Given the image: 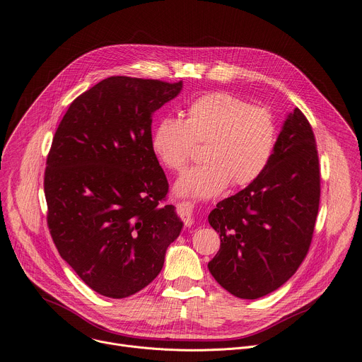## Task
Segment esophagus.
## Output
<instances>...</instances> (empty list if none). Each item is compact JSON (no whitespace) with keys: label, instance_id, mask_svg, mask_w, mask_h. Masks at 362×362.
<instances>
[{"label":"esophagus","instance_id":"34e87169","mask_svg":"<svg viewBox=\"0 0 362 362\" xmlns=\"http://www.w3.org/2000/svg\"><path fill=\"white\" fill-rule=\"evenodd\" d=\"M178 211L187 225H191L194 220V206L188 202H182L178 204Z\"/></svg>","mask_w":362,"mask_h":362}]
</instances>
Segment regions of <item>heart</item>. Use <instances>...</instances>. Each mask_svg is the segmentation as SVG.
Wrapping results in <instances>:
<instances>
[{"mask_svg":"<svg viewBox=\"0 0 362 362\" xmlns=\"http://www.w3.org/2000/svg\"><path fill=\"white\" fill-rule=\"evenodd\" d=\"M276 126L271 111L229 93H209L191 101L184 120L165 117L152 129L151 146L158 160L181 171L197 145H204V165L175 182L180 197L209 200L230 184L257 181L272 158Z\"/></svg>","mask_w":362,"mask_h":362,"instance_id":"1","label":"heart"}]
</instances>
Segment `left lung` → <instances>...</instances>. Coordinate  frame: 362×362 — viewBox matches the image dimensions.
Wrapping results in <instances>:
<instances>
[{"label":"left lung","mask_w":362,"mask_h":362,"mask_svg":"<svg viewBox=\"0 0 362 362\" xmlns=\"http://www.w3.org/2000/svg\"><path fill=\"white\" fill-rule=\"evenodd\" d=\"M320 171L310 123L298 108L286 117L262 175L209 214L220 249L209 262L214 280L255 300L294 275L312 242Z\"/></svg>","instance_id":"8db88e82"}]
</instances>
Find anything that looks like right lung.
<instances>
[{
  "instance_id": "right-lung-1",
  "label": "right lung",
  "mask_w": 362,
  "mask_h": 362,
  "mask_svg": "<svg viewBox=\"0 0 362 362\" xmlns=\"http://www.w3.org/2000/svg\"><path fill=\"white\" fill-rule=\"evenodd\" d=\"M182 81L110 76L72 101L45 171L47 225L90 288L124 298L160 272L182 221L160 206L168 181L151 146L152 116Z\"/></svg>"
}]
</instances>
